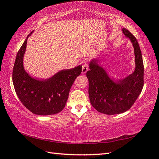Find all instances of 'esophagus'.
Listing matches in <instances>:
<instances>
[{
  "label": "esophagus",
  "mask_w": 159,
  "mask_h": 159,
  "mask_svg": "<svg viewBox=\"0 0 159 159\" xmlns=\"http://www.w3.org/2000/svg\"><path fill=\"white\" fill-rule=\"evenodd\" d=\"M89 68H88V63L87 62L84 63L83 65V67H82V73L83 74H85L87 71H88Z\"/></svg>",
  "instance_id": "1"
}]
</instances>
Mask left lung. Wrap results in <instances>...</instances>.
Returning <instances> with one entry per match:
<instances>
[{"label": "left lung", "mask_w": 159, "mask_h": 159, "mask_svg": "<svg viewBox=\"0 0 159 159\" xmlns=\"http://www.w3.org/2000/svg\"><path fill=\"white\" fill-rule=\"evenodd\" d=\"M122 32L130 39L134 47V72L115 81L95 59H92L89 63V70L86 74L89 80L90 102L98 112L107 115L119 114L130 109L143 87L144 67L139 43L128 29L123 28Z\"/></svg>", "instance_id": "obj_1"}]
</instances>
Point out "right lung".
Listing matches in <instances>:
<instances>
[{
    "label": "right lung",
    "instance_id": "right-lung-1",
    "mask_svg": "<svg viewBox=\"0 0 159 159\" xmlns=\"http://www.w3.org/2000/svg\"><path fill=\"white\" fill-rule=\"evenodd\" d=\"M29 36L20 47L13 66L12 80L16 94L33 113L39 116L58 113L65 107L71 87L81 74L82 66L61 70L48 79H34L26 72L23 66Z\"/></svg>",
    "mask_w": 159,
    "mask_h": 159
}]
</instances>
